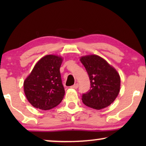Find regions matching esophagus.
<instances>
[{
    "label": "esophagus",
    "mask_w": 146,
    "mask_h": 146,
    "mask_svg": "<svg viewBox=\"0 0 146 146\" xmlns=\"http://www.w3.org/2000/svg\"><path fill=\"white\" fill-rule=\"evenodd\" d=\"M78 87V84H75L74 85L72 86H71L72 88H74V89H77Z\"/></svg>",
    "instance_id": "1"
}]
</instances>
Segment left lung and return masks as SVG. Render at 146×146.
<instances>
[{
    "label": "left lung",
    "instance_id": "1",
    "mask_svg": "<svg viewBox=\"0 0 146 146\" xmlns=\"http://www.w3.org/2000/svg\"><path fill=\"white\" fill-rule=\"evenodd\" d=\"M90 81V88L82 96L86 106L96 110L108 106L115 100L120 89V77L114 68L97 55L80 58Z\"/></svg>",
    "mask_w": 146,
    "mask_h": 146
}]
</instances>
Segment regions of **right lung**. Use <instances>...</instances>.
Masks as SVG:
<instances>
[{"label":"right lung","mask_w":146,"mask_h":146,"mask_svg":"<svg viewBox=\"0 0 146 146\" xmlns=\"http://www.w3.org/2000/svg\"><path fill=\"white\" fill-rule=\"evenodd\" d=\"M61 57L46 55L40 60L24 82V91L28 101L42 110L57 106L65 94L60 68Z\"/></svg>","instance_id":"1"}]
</instances>
